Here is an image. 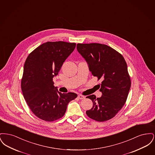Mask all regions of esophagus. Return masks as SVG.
<instances>
[{
	"label": "esophagus",
	"mask_w": 155,
	"mask_h": 155,
	"mask_svg": "<svg viewBox=\"0 0 155 155\" xmlns=\"http://www.w3.org/2000/svg\"><path fill=\"white\" fill-rule=\"evenodd\" d=\"M78 98L80 99H85V96H83L82 95H78Z\"/></svg>",
	"instance_id": "1"
}]
</instances>
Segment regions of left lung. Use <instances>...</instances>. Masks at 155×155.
<instances>
[{
	"label": "left lung",
	"mask_w": 155,
	"mask_h": 155,
	"mask_svg": "<svg viewBox=\"0 0 155 155\" xmlns=\"http://www.w3.org/2000/svg\"><path fill=\"white\" fill-rule=\"evenodd\" d=\"M78 52L88 64L92 74L101 80L99 88L102 95H91L92 107L86 111L87 116L103 122L114 117L121 109L131 87L130 77L125 59L117 51L106 45L78 44Z\"/></svg>",
	"instance_id": "obj_1"
}]
</instances>
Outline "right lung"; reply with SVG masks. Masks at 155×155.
I'll return each instance as SVG.
<instances>
[{
  "label": "right lung",
  "instance_id": "obj_1",
  "mask_svg": "<svg viewBox=\"0 0 155 155\" xmlns=\"http://www.w3.org/2000/svg\"><path fill=\"white\" fill-rule=\"evenodd\" d=\"M75 46V43L47 42L30 53L25 60L22 94L31 110L41 120L53 121L61 118L68 103L77 97L73 92L62 94L56 90L53 81Z\"/></svg>",
  "mask_w": 155,
  "mask_h": 155
}]
</instances>
